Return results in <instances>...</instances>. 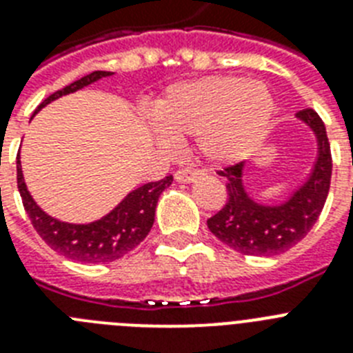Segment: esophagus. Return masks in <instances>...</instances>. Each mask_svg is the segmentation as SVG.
<instances>
[{
    "label": "esophagus",
    "mask_w": 353,
    "mask_h": 353,
    "mask_svg": "<svg viewBox=\"0 0 353 353\" xmlns=\"http://www.w3.org/2000/svg\"><path fill=\"white\" fill-rule=\"evenodd\" d=\"M198 176H200V171H196V170H179L176 173H174V180H176V182H182V183L194 182Z\"/></svg>",
    "instance_id": "esophagus-1"
}]
</instances>
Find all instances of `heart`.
<instances>
[{
    "label": "heart",
    "instance_id": "obj_1",
    "mask_svg": "<svg viewBox=\"0 0 353 353\" xmlns=\"http://www.w3.org/2000/svg\"><path fill=\"white\" fill-rule=\"evenodd\" d=\"M271 114L273 98L266 85L232 77L176 83L153 107V119L165 135H196L200 153L216 164L252 152L263 139Z\"/></svg>",
    "mask_w": 353,
    "mask_h": 353
}]
</instances>
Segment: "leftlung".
<instances>
[{
  "instance_id": "1",
  "label": "left lung",
  "mask_w": 353,
  "mask_h": 353,
  "mask_svg": "<svg viewBox=\"0 0 353 353\" xmlns=\"http://www.w3.org/2000/svg\"><path fill=\"white\" fill-rule=\"evenodd\" d=\"M318 139V157L309 179L280 205H263L250 198L243 185L245 162L223 168L218 174L227 179V203L207 219V227L221 243L243 255L271 257L293 248L311 232L320 218L330 189L332 155L327 130L312 108L298 110Z\"/></svg>"
}]
</instances>
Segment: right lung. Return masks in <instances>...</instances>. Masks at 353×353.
I'll return each instance as SVG.
<instances>
[{"label": "right lung", "instance_id": "1", "mask_svg": "<svg viewBox=\"0 0 353 353\" xmlns=\"http://www.w3.org/2000/svg\"><path fill=\"white\" fill-rule=\"evenodd\" d=\"M110 74H112L110 71H94L77 82L69 83L64 89L48 96L35 108L33 114H37L42 107H46L53 99L71 94L74 90L83 89L99 78L110 77ZM171 182H173V176L170 174L159 182L144 183L141 188L128 192L116 209L110 210L107 216L98 221L73 225V223H64L51 218L33 201L32 194L26 189L23 171H21L19 155H17V189H19L23 205H25L33 228L37 230L39 236L51 250H55L57 254L77 261V263H112L116 259H121L123 255L132 252L141 241H144L148 232L152 230L153 221H155L157 201H159L162 191L170 188Z\"/></svg>", "mask_w": 353, "mask_h": 353}]
</instances>
